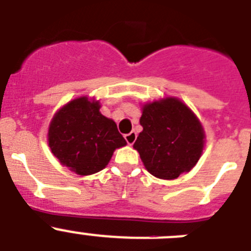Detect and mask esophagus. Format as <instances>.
<instances>
[{
	"instance_id": "1",
	"label": "esophagus",
	"mask_w": 251,
	"mask_h": 251,
	"mask_svg": "<svg viewBox=\"0 0 251 251\" xmlns=\"http://www.w3.org/2000/svg\"><path fill=\"white\" fill-rule=\"evenodd\" d=\"M124 138H126V141H127L128 145L132 146L133 143L136 142V139H137V133L136 132L128 133V134H126V136H124Z\"/></svg>"
}]
</instances>
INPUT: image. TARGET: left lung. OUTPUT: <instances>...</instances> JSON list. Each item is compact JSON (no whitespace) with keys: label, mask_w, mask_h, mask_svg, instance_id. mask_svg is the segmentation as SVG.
Masks as SVG:
<instances>
[{"label":"left lung","mask_w":251,"mask_h":251,"mask_svg":"<svg viewBox=\"0 0 251 251\" xmlns=\"http://www.w3.org/2000/svg\"><path fill=\"white\" fill-rule=\"evenodd\" d=\"M139 123L143 130L133 148L151 175L175 179L196 166L205 147V130L182 100L167 97L143 104Z\"/></svg>","instance_id":"8db88e82"}]
</instances>
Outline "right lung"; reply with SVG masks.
<instances>
[{
    "mask_svg": "<svg viewBox=\"0 0 251 251\" xmlns=\"http://www.w3.org/2000/svg\"><path fill=\"white\" fill-rule=\"evenodd\" d=\"M100 106L94 98L79 97L61 106L49 124L51 152L79 176L105 168L114 151L127 145L115 122L101 114Z\"/></svg>",
    "mask_w": 251,
    "mask_h": 251,
    "instance_id": "1",
    "label": "right lung"
}]
</instances>
